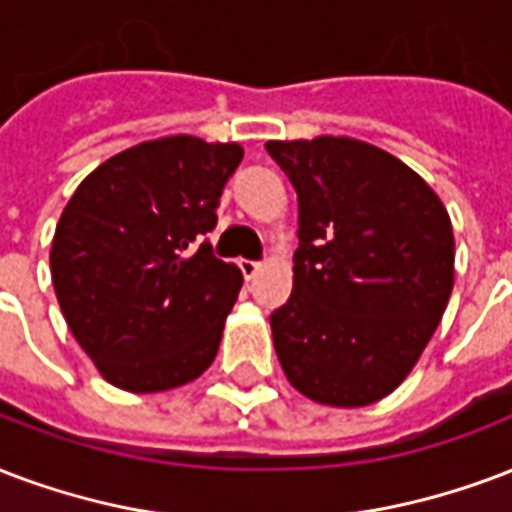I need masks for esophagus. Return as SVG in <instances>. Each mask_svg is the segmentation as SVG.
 Here are the masks:
<instances>
[{"mask_svg":"<svg viewBox=\"0 0 512 512\" xmlns=\"http://www.w3.org/2000/svg\"><path fill=\"white\" fill-rule=\"evenodd\" d=\"M239 268H241V273H244V279H255L257 273H260V263H255V260H241L239 263Z\"/></svg>","mask_w":512,"mask_h":512,"instance_id":"obj_1","label":"esophagus"}]
</instances>
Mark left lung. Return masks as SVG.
<instances>
[{
    "mask_svg": "<svg viewBox=\"0 0 512 512\" xmlns=\"http://www.w3.org/2000/svg\"><path fill=\"white\" fill-rule=\"evenodd\" d=\"M298 193L292 295L273 346L300 395L362 408L392 395L454 290V228L400 158L351 136L265 142Z\"/></svg>",
    "mask_w": 512,
    "mask_h": 512,
    "instance_id": "8db88e82",
    "label": "left lung"
}]
</instances>
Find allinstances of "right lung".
I'll list each match as a JSON object with an SVG mask.
<instances>
[{
	"mask_svg": "<svg viewBox=\"0 0 512 512\" xmlns=\"http://www.w3.org/2000/svg\"><path fill=\"white\" fill-rule=\"evenodd\" d=\"M236 142L174 134L117 152L80 182L50 247L74 341L117 389L190 384L217 357L241 271L195 239L217 225Z\"/></svg>",
	"mask_w": 512,
	"mask_h": 512,
	"instance_id": "right-lung-1",
	"label": "right lung"
}]
</instances>
